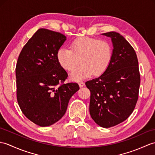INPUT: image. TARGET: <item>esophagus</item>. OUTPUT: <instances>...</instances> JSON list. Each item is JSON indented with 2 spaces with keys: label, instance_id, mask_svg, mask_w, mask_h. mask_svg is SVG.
<instances>
[{
  "label": "esophagus",
  "instance_id": "esophagus-1",
  "mask_svg": "<svg viewBox=\"0 0 155 155\" xmlns=\"http://www.w3.org/2000/svg\"><path fill=\"white\" fill-rule=\"evenodd\" d=\"M78 84H79V86H80L81 88H82L84 86V82H83L82 81H80L78 82Z\"/></svg>",
  "mask_w": 155,
  "mask_h": 155
}]
</instances>
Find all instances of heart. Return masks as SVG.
Masks as SVG:
<instances>
[{
  "label": "heart",
  "instance_id": "b5f03b06",
  "mask_svg": "<svg viewBox=\"0 0 155 155\" xmlns=\"http://www.w3.org/2000/svg\"><path fill=\"white\" fill-rule=\"evenodd\" d=\"M71 49L61 48L57 59L64 70L73 71L79 63L81 66L70 74L74 81L103 74L108 67L112 57V48L108 41L88 36L77 38L71 43Z\"/></svg>",
  "mask_w": 155,
  "mask_h": 155
}]
</instances>
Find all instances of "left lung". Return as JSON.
Listing matches in <instances>:
<instances>
[{"mask_svg":"<svg viewBox=\"0 0 155 155\" xmlns=\"http://www.w3.org/2000/svg\"><path fill=\"white\" fill-rule=\"evenodd\" d=\"M111 38L112 57L98 78L86 82L91 91L90 114L96 124L108 128L127 120L135 109L140 86L137 57L133 47L115 31L102 34Z\"/></svg>","mask_w":155,"mask_h":155,"instance_id":"obj_1","label":"left lung"}]
</instances>
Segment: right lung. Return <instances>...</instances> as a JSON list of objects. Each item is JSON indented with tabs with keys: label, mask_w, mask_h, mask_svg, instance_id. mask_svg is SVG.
Returning <instances> with one entry per match:
<instances>
[{
	"label": "right lung",
	"mask_w": 155,
	"mask_h": 155,
	"mask_svg": "<svg viewBox=\"0 0 155 155\" xmlns=\"http://www.w3.org/2000/svg\"><path fill=\"white\" fill-rule=\"evenodd\" d=\"M67 39L63 34L41 28L24 46L16 67L17 100L22 113L41 127L51 125L65 114L69 100L79 90L64 83L68 74L57 59Z\"/></svg>",
	"instance_id": "obj_1"
}]
</instances>
